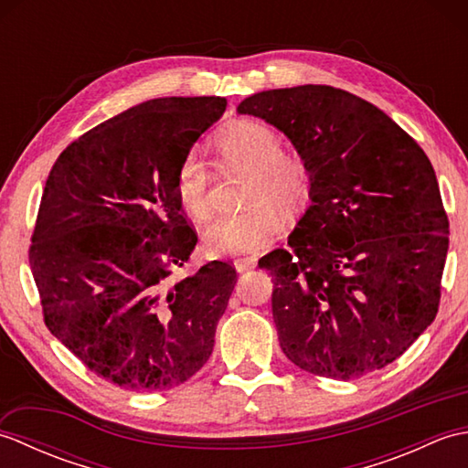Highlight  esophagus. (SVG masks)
Instances as JSON below:
<instances>
[{
  "instance_id": "obj_1",
  "label": "esophagus",
  "mask_w": 468,
  "mask_h": 468,
  "mask_svg": "<svg viewBox=\"0 0 468 468\" xmlns=\"http://www.w3.org/2000/svg\"><path fill=\"white\" fill-rule=\"evenodd\" d=\"M233 265H235L237 271L243 273V271L253 270V267L257 265V260H255V257H239V260L233 261Z\"/></svg>"
}]
</instances>
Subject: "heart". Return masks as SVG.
Masks as SVG:
<instances>
[{
	"instance_id": "1",
	"label": "heart",
	"mask_w": 468,
	"mask_h": 468,
	"mask_svg": "<svg viewBox=\"0 0 468 468\" xmlns=\"http://www.w3.org/2000/svg\"><path fill=\"white\" fill-rule=\"evenodd\" d=\"M215 148L227 166L250 173L241 213L225 215L207 229L205 245L213 255H241L261 250L283 231V213H297L310 201L312 176L302 156L282 151L271 126L260 121H235L215 134ZM176 197L197 223L211 217V173L201 156L191 153L178 165Z\"/></svg>"
}]
</instances>
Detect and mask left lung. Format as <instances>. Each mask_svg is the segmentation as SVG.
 Listing matches in <instances>:
<instances>
[{
  "label": "left lung",
  "mask_w": 468,
  "mask_h": 468,
  "mask_svg": "<svg viewBox=\"0 0 468 468\" xmlns=\"http://www.w3.org/2000/svg\"><path fill=\"white\" fill-rule=\"evenodd\" d=\"M295 146L312 205L273 277L280 346L302 370L354 380L394 362L439 312L449 218L434 168L380 108L340 88L257 92L237 106Z\"/></svg>",
  "instance_id": "1"
}]
</instances>
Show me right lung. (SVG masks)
<instances>
[{
  "label": "right lung",
  "instance_id": "right-lung-1",
  "mask_svg": "<svg viewBox=\"0 0 468 468\" xmlns=\"http://www.w3.org/2000/svg\"><path fill=\"white\" fill-rule=\"evenodd\" d=\"M225 106L171 96L128 108L69 144L46 181L29 245L44 322L124 390H168L213 352L237 273L211 261L173 277L197 245L175 178Z\"/></svg>",
  "mask_w": 468,
  "mask_h": 468
}]
</instances>
